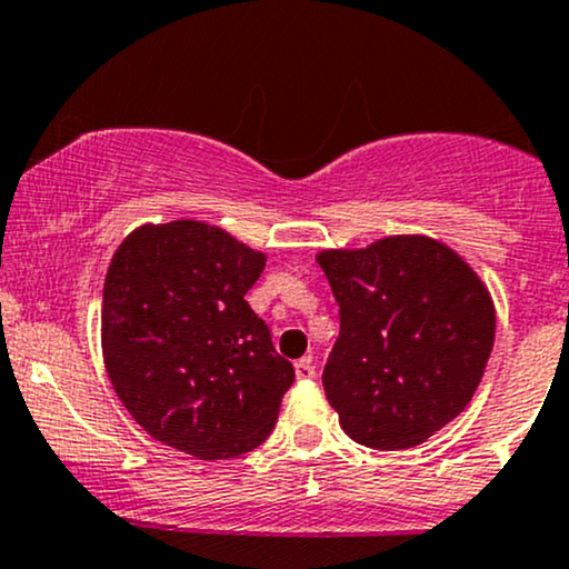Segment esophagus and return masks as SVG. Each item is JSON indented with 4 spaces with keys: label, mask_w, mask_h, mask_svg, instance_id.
Here are the masks:
<instances>
[{
    "label": "esophagus",
    "mask_w": 569,
    "mask_h": 569,
    "mask_svg": "<svg viewBox=\"0 0 569 569\" xmlns=\"http://www.w3.org/2000/svg\"><path fill=\"white\" fill-rule=\"evenodd\" d=\"M293 371H297V380H312L316 377V363H312V358H299L297 363H293Z\"/></svg>",
    "instance_id": "obj_1"
}]
</instances>
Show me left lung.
I'll list each match as a JSON object with an SVG mask.
<instances>
[{"label": "left lung", "mask_w": 569, "mask_h": 569, "mask_svg": "<svg viewBox=\"0 0 569 569\" xmlns=\"http://www.w3.org/2000/svg\"><path fill=\"white\" fill-rule=\"evenodd\" d=\"M339 305L323 390L352 441L409 449L471 403L495 305L460 253L426 234L318 253Z\"/></svg>", "instance_id": "8db88e82"}]
</instances>
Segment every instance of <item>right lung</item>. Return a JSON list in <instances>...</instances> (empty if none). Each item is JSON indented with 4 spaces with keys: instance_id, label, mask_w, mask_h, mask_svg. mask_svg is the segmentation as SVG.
Masks as SVG:
<instances>
[{
    "instance_id": "obj_1",
    "label": "right lung",
    "mask_w": 569,
    "mask_h": 569,
    "mask_svg": "<svg viewBox=\"0 0 569 569\" xmlns=\"http://www.w3.org/2000/svg\"><path fill=\"white\" fill-rule=\"evenodd\" d=\"M264 262L262 251L194 219L143 224L114 251L103 280V363L152 439L227 460L276 428L293 367L246 302Z\"/></svg>"
}]
</instances>
